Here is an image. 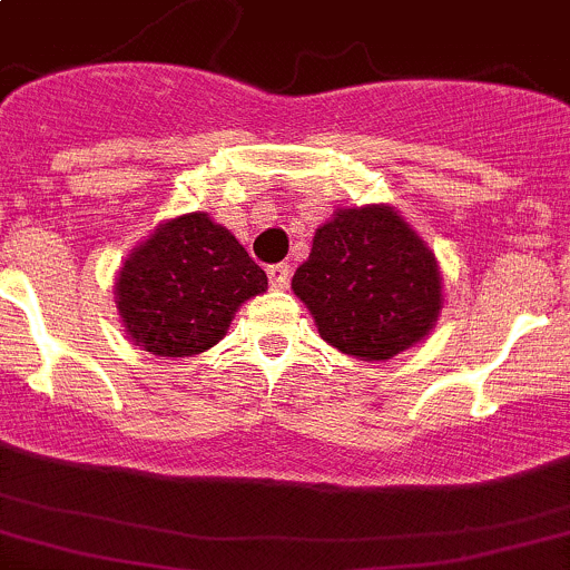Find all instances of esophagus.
<instances>
[{
  "mask_svg": "<svg viewBox=\"0 0 570 570\" xmlns=\"http://www.w3.org/2000/svg\"><path fill=\"white\" fill-rule=\"evenodd\" d=\"M289 275H292V267L286 265V262H278V265L267 267V281H271L273 289H284V286L289 284Z\"/></svg>",
  "mask_w": 570,
  "mask_h": 570,
  "instance_id": "esophagus-1",
  "label": "esophagus"
}]
</instances>
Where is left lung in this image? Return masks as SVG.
I'll use <instances>...</instances> for the list:
<instances>
[{
  "label": "left lung",
  "instance_id": "obj_1",
  "mask_svg": "<svg viewBox=\"0 0 570 570\" xmlns=\"http://www.w3.org/2000/svg\"><path fill=\"white\" fill-rule=\"evenodd\" d=\"M292 292L330 346L365 362L422 343L443 308L433 248L390 205L337 208L316 229Z\"/></svg>",
  "mask_w": 570,
  "mask_h": 570
}]
</instances>
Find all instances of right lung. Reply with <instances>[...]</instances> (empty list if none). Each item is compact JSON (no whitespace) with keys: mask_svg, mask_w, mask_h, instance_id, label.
<instances>
[{"mask_svg":"<svg viewBox=\"0 0 570 570\" xmlns=\"http://www.w3.org/2000/svg\"><path fill=\"white\" fill-rule=\"evenodd\" d=\"M267 289V275L227 227L203 210L161 222L116 275L129 341L156 356L208 352L235 311Z\"/></svg>","mask_w":570,"mask_h":570,"instance_id":"1","label":"right lung"}]
</instances>
